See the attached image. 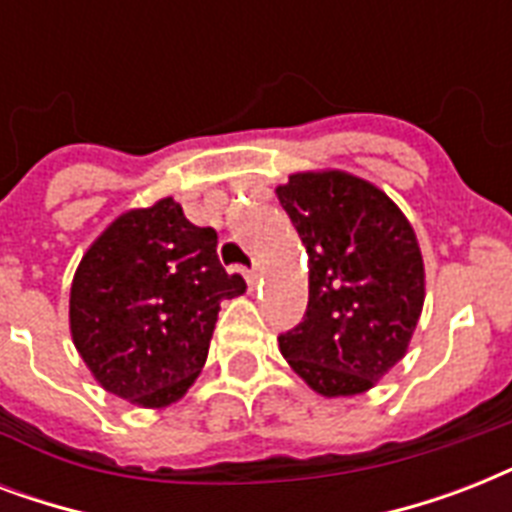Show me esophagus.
<instances>
[{
    "instance_id": "1",
    "label": "esophagus",
    "mask_w": 512,
    "mask_h": 512,
    "mask_svg": "<svg viewBox=\"0 0 512 512\" xmlns=\"http://www.w3.org/2000/svg\"><path fill=\"white\" fill-rule=\"evenodd\" d=\"M244 279H247L249 289L255 287V284H257V268H252V271H244Z\"/></svg>"
}]
</instances>
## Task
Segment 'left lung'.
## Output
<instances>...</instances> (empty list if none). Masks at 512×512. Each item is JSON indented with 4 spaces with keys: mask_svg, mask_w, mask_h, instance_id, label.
I'll return each instance as SVG.
<instances>
[{
    "mask_svg": "<svg viewBox=\"0 0 512 512\" xmlns=\"http://www.w3.org/2000/svg\"><path fill=\"white\" fill-rule=\"evenodd\" d=\"M276 196L308 252V308L279 337L281 356L319 396H361L406 356L420 321L417 233L388 193L350 172H295Z\"/></svg>",
    "mask_w": 512,
    "mask_h": 512,
    "instance_id": "left-lung-1",
    "label": "left lung"
}]
</instances>
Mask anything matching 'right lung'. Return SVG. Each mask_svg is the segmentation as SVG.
<instances>
[{"label":"right lung","mask_w":512,"mask_h":512,"mask_svg":"<svg viewBox=\"0 0 512 512\" xmlns=\"http://www.w3.org/2000/svg\"><path fill=\"white\" fill-rule=\"evenodd\" d=\"M244 292L217 260V233L164 196L122 212L87 247L68 297L71 340L100 388L164 409L199 377L220 303Z\"/></svg>","instance_id":"1"}]
</instances>
